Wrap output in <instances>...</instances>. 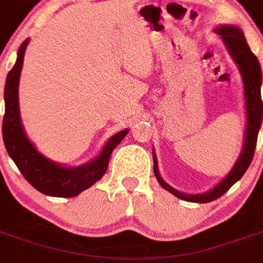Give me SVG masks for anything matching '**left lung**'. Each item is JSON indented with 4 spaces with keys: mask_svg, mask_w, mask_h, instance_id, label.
I'll return each instance as SVG.
<instances>
[{
    "mask_svg": "<svg viewBox=\"0 0 263 263\" xmlns=\"http://www.w3.org/2000/svg\"><path fill=\"white\" fill-rule=\"evenodd\" d=\"M215 32L220 35L226 48L228 49V52L231 54V58L237 63L243 81L247 129H245V138H243L242 152L239 155L237 163L234 165L231 172L213 190L201 194H186L169 186L160 177L159 171H158L156 155L154 152V173L160 186L167 192H171L173 196L186 200V201H192V203H210L213 200H217L222 194L227 193L232 184H235L243 176V173L247 172L251 162H252V158H254L258 132H259L260 124H262V98H260L262 70H260L259 62L256 59V56L251 52L248 43L243 37L242 31L239 28L232 25H222L218 26Z\"/></svg>",
    "mask_w": 263,
    "mask_h": 263,
    "instance_id": "1",
    "label": "left lung"
}]
</instances>
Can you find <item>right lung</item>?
<instances>
[{
    "label": "right lung",
    "mask_w": 263,
    "mask_h": 263,
    "mask_svg": "<svg viewBox=\"0 0 263 263\" xmlns=\"http://www.w3.org/2000/svg\"><path fill=\"white\" fill-rule=\"evenodd\" d=\"M29 39L18 49V58L9 70L5 81V115L3 121V138L7 152L18 166L21 173L37 192L52 197H74L98 182L108 167L109 158L115 146L125 138L128 129L115 134L105 143L96 159L77 167H66L45 158L28 139L20 117L18 86L24 54Z\"/></svg>",
    "instance_id": "add662e5"
}]
</instances>
